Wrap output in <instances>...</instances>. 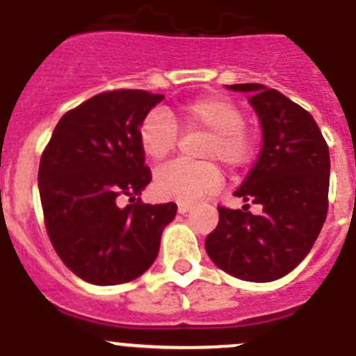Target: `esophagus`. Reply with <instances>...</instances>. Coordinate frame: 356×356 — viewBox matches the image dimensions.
I'll list each match as a JSON object with an SVG mask.
<instances>
[{
	"instance_id": "obj_1",
	"label": "esophagus",
	"mask_w": 356,
	"mask_h": 356,
	"mask_svg": "<svg viewBox=\"0 0 356 356\" xmlns=\"http://www.w3.org/2000/svg\"><path fill=\"white\" fill-rule=\"evenodd\" d=\"M191 203H186V202H179L177 203V210L181 213H186V212H189V210H191Z\"/></svg>"
}]
</instances>
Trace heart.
<instances>
[{
	"mask_svg": "<svg viewBox=\"0 0 356 356\" xmlns=\"http://www.w3.org/2000/svg\"><path fill=\"white\" fill-rule=\"evenodd\" d=\"M188 132H205L209 139L200 147L202 160L222 161L229 172L245 170L255 156V139L245 129V115L238 104L222 95H205L182 102L175 113ZM144 154L153 161H163L174 153L179 129L174 118L161 109H153L139 129ZM222 172L213 161L184 163L175 161L154 175L158 196L177 202H195L217 191Z\"/></svg>",
	"mask_w": 356,
	"mask_h": 356,
	"instance_id": "heart-1",
	"label": "heart"
}]
</instances>
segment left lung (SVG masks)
<instances>
[{
	"label": "left lung",
	"mask_w": 356,
	"mask_h": 356,
	"mask_svg": "<svg viewBox=\"0 0 356 356\" xmlns=\"http://www.w3.org/2000/svg\"><path fill=\"white\" fill-rule=\"evenodd\" d=\"M250 92L262 127V149L234 196L261 205L254 216L219 205L207 236L213 264L247 282H273L291 273L318 238L329 209V146L306 109L261 83L229 85Z\"/></svg>",
	"instance_id": "1"
}]
</instances>
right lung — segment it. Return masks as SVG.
<instances>
[{"mask_svg":"<svg viewBox=\"0 0 356 356\" xmlns=\"http://www.w3.org/2000/svg\"><path fill=\"white\" fill-rule=\"evenodd\" d=\"M163 95L102 92L58 120L38 170L44 227L69 270L94 285L136 280L156 259L174 202L149 205L139 129ZM125 197L129 202L121 207Z\"/></svg>","mask_w":356,"mask_h":356,"instance_id":"add662e5","label":"right lung"}]
</instances>
